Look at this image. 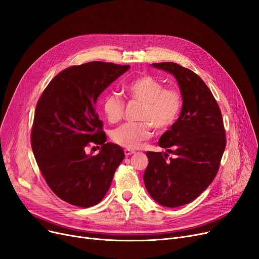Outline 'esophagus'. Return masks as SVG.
I'll list each match as a JSON object with an SVG mask.
<instances>
[{
  "label": "esophagus",
  "instance_id": "obj_1",
  "mask_svg": "<svg viewBox=\"0 0 259 259\" xmlns=\"http://www.w3.org/2000/svg\"><path fill=\"white\" fill-rule=\"evenodd\" d=\"M123 152H125V155H126V156H129V155H131V154L134 153V151H133V150H130V149H125V150H123Z\"/></svg>",
  "mask_w": 259,
  "mask_h": 259
}]
</instances>
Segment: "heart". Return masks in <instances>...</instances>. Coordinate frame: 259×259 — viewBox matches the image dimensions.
I'll use <instances>...</instances> for the list:
<instances>
[{
	"label": "heart",
	"mask_w": 259,
	"mask_h": 259,
	"mask_svg": "<svg viewBox=\"0 0 259 259\" xmlns=\"http://www.w3.org/2000/svg\"><path fill=\"white\" fill-rule=\"evenodd\" d=\"M129 98L142 103L138 119L140 122L123 123L111 133L116 145L126 149H136L151 137V127L165 132L177 121L182 109V95L175 88H165L157 78L144 74L134 78L125 87ZM125 103L116 94L105 97L103 110L107 119L114 123L120 120Z\"/></svg>",
	"instance_id": "heart-1"
}]
</instances>
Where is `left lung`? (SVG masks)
I'll use <instances>...</instances> for the list:
<instances>
[{"instance_id":"8db88e82","label":"left lung","mask_w":259,"mask_h":259,"mask_svg":"<svg viewBox=\"0 0 259 259\" xmlns=\"http://www.w3.org/2000/svg\"><path fill=\"white\" fill-rule=\"evenodd\" d=\"M175 76L183 105L175 125L160 138L166 152L146 153L149 163L144 183L150 197L166 207L185 205L199 197L215 179L226 148L221 111L201 78L174 62L152 63ZM174 158L167 160V153Z\"/></svg>"}]
</instances>
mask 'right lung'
Masks as SVG:
<instances>
[{
    "label": "right lung",
    "instance_id": "1",
    "mask_svg": "<svg viewBox=\"0 0 259 259\" xmlns=\"http://www.w3.org/2000/svg\"><path fill=\"white\" fill-rule=\"evenodd\" d=\"M129 69L130 65L102 61L67 67L55 76L38 100L31 130L33 155L50 188L72 205L99 203L125 157L118 145L106 143L95 105ZM90 143L102 146L96 156L85 152Z\"/></svg>",
    "mask_w": 259,
    "mask_h": 259
}]
</instances>
